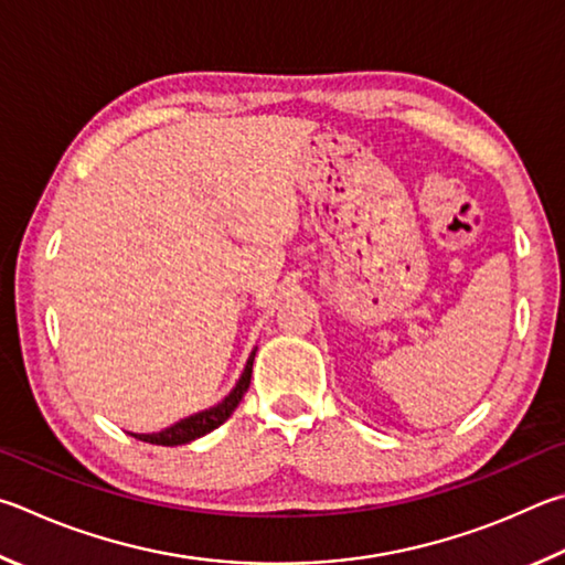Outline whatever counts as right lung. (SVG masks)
<instances>
[{"label": "right lung", "mask_w": 565, "mask_h": 565, "mask_svg": "<svg viewBox=\"0 0 565 565\" xmlns=\"http://www.w3.org/2000/svg\"><path fill=\"white\" fill-rule=\"evenodd\" d=\"M253 360H255V352L250 354V360L245 364V372L241 382L235 384V390L227 394V397L217 404V407L201 412V414H193V417L181 419L178 424H173L171 429L166 431H158V434H134L136 439H141L146 444H158V447H178V444H188L193 439H201L205 437L207 431H213L221 427L223 422H227V417L235 412L237 404H241L243 394L250 387V374H253Z\"/></svg>", "instance_id": "obj_1"}]
</instances>
